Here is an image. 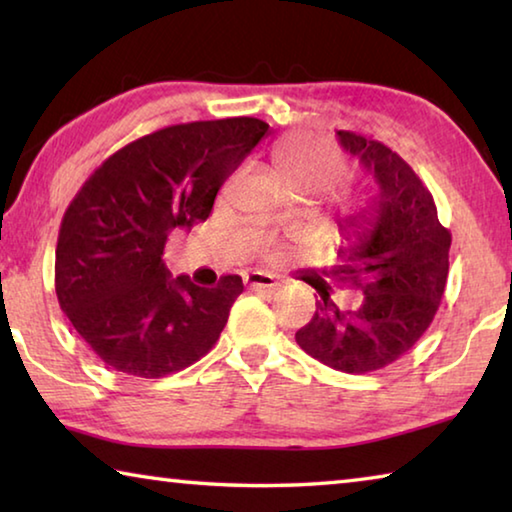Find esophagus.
I'll list each match as a JSON object with an SVG mask.
<instances>
[{
	"label": "esophagus",
	"instance_id": "obj_1",
	"mask_svg": "<svg viewBox=\"0 0 512 512\" xmlns=\"http://www.w3.org/2000/svg\"><path fill=\"white\" fill-rule=\"evenodd\" d=\"M244 282H246V287H250V289H259V291H268V293L280 287V282H277L273 275L259 273V271L248 273V275L244 277Z\"/></svg>",
	"mask_w": 512,
	"mask_h": 512
}]
</instances>
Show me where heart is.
Masks as SVG:
<instances>
[{
  "label": "heart",
  "mask_w": 512,
  "mask_h": 512,
  "mask_svg": "<svg viewBox=\"0 0 512 512\" xmlns=\"http://www.w3.org/2000/svg\"><path fill=\"white\" fill-rule=\"evenodd\" d=\"M282 178L298 192L318 194L339 185L348 173L343 153L332 142L314 135H291L275 149Z\"/></svg>",
  "instance_id": "1"
}]
</instances>
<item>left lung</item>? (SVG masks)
<instances>
[{
	"mask_svg": "<svg viewBox=\"0 0 512 512\" xmlns=\"http://www.w3.org/2000/svg\"><path fill=\"white\" fill-rule=\"evenodd\" d=\"M339 142L372 173L379 194L368 210L339 221L348 246L325 275L363 296L357 307L339 309L320 291L296 341L329 368L366 375L400 359L427 332L445 293L452 232L438 221L427 185L395 151L352 131H339Z\"/></svg>",
	"mask_w": 512,
	"mask_h": 512,
	"instance_id": "8db88e82",
	"label": "left lung"
}]
</instances>
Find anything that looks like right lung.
<instances>
[{
    "instance_id": "obj_1",
    "label": "right lung",
    "mask_w": 512,
    "mask_h": 512,
    "mask_svg": "<svg viewBox=\"0 0 512 512\" xmlns=\"http://www.w3.org/2000/svg\"><path fill=\"white\" fill-rule=\"evenodd\" d=\"M268 131L255 117L160 128L103 160L65 210L56 296L108 368L158 379L192 366L219 341L244 291L239 275L214 289L173 280L164 244L212 212L221 185Z\"/></svg>"
}]
</instances>
